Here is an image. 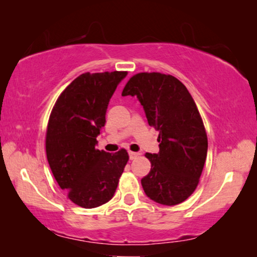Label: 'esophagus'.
<instances>
[{
    "label": "esophagus",
    "mask_w": 257,
    "mask_h": 257,
    "mask_svg": "<svg viewBox=\"0 0 257 257\" xmlns=\"http://www.w3.org/2000/svg\"><path fill=\"white\" fill-rule=\"evenodd\" d=\"M128 157H130V160H133V159H136L137 157H138V153L131 152V151H130V152H128Z\"/></svg>",
    "instance_id": "1"
}]
</instances>
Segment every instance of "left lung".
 Instances as JSON below:
<instances>
[{
	"instance_id": "left-lung-1",
	"label": "left lung",
	"mask_w": 257,
	"mask_h": 257,
	"mask_svg": "<svg viewBox=\"0 0 257 257\" xmlns=\"http://www.w3.org/2000/svg\"><path fill=\"white\" fill-rule=\"evenodd\" d=\"M121 96L138 98L149 124L159 132V152L146 153L151 171L142 179L144 192L160 205L184 202L199 184L208 150L187 87L171 75L142 72L128 80Z\"/></svg>"
}]
</instances>
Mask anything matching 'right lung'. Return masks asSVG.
<instances>
[{
	"label": "right lung",
	"mask_w": 257,
	"mask_h": 257,
	"mask_svg": "<svg viewBox=\"0 0 257 257\" xmlns=\"http://www.w3.org/2000/svg\"><path fill=\"white\" fill-rule=\"evenodd\" d=\"M126 71L83 73L61 93L49 118L45 149L49 166L73 203L94 208L110 201L128 160L122 149H96L108 101Z\"/></svg>",
	"instance_id": "1"
}]
</instances>
